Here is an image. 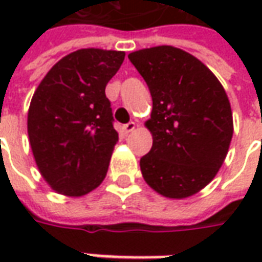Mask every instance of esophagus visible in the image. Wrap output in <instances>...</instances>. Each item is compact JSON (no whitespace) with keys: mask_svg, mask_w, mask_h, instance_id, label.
I'll list each match as a JSON object with an SVG mask.
<instances>
[{"mask_svg":"<svg viewBox=\"0 0 262 262\" xmlns=\"http://www.w3.org/2000/svg\"><path fill=\"white\" fill-rule=\"evenodd\" d=\"M123 132L125 133H130V132H133L135 129H136V123L135 122H129V123H126V125H123Z\"/></svg>","mask_w":262,"mask_h":262,"instance_id":"34e87169","label":"esophagus"}]
</instances>
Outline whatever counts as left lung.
<instances>
[{"mask_svg":"<svg viewBox=\"0 0 262 262\" xmlns=\"http://www.w3.org/2000/svg\"><path fill=\"white\" fill-rule=\"evenodd\" d=\"M151 98L144 123L153 146L140 159L143 178L165 198L192 196L213 180L231 137L233 114L225 88L201 60L174 46L129 54Z\"/></svg>","mask_w":262,"mask_h":262,"instance_id":"1","label":"left lung"}]
</instances>
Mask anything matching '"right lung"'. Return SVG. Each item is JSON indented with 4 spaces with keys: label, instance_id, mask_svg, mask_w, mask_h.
<instances>
[{
    "label": "right lung",
    "instance_id": "obj_1",
    "mask_svg": "<svg viewBox=\"0 0 262 262\" xmlns=\"http://www.w3.org/2000/svg\"><path fill=\"white\" fill-rule=\"evenodd\" d=\"M125 52L80 49L49 70L32 97L28 136L39 172L52 189L82 196L101 185L119 140L105 86Z\"/></svg>",
    "mask_w": 262,
    "mask_h": 262
}]
</instances>
